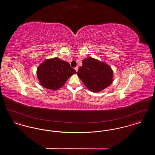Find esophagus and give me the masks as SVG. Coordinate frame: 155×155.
Returning <instances> with one entry per match:
<instances>
[{"label": "esophagus", "mask_w": 155, "mask_h": 155, "mask_svg": "<svg viewBox=\"0 0 155 155\" xmlns=\"http://www.w3.org/2000/svg\"><path fill=\"white\" fill-rule=\"evenodd\" d=\"M74 69H75V70L76 71V72H77V71H78V67L77 66L76 67H75Z\"/></svg>", "instance_id": "obj_1"}]
</instances>
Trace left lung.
Segmentation results:
<instances>
[{
    "instance_id": "8db88e82",
    "label": "left lung",
    "mask_w": 155,
    "mask_h": 155,
    "mask_svg": "<svg viewBox=\"0 0 155 155\" xmlns=\"http://www.w3.org/2000/svg\"><path fill=\"white\" fill-rule=\"evenodd\" d=\"M82 62L77 75L89 91L99 92L110 85L113 81V71L109 65L91 57Z\"/></svg>"
}]
</instances>
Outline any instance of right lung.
Listing matches in <instances>:
<instances>
[{
  "label": "right lung",
  "instance_id": "add662e5",
  "mask_svg": "<svg viewBox=\"0 0 155 155\" xmlns=\"http://www.w3.org/2000/svg\"><path fill=\"white\" fill-rule=\"evenodd\" d=\"M76 71L70 64L58 58L46 59L37 68L39 84L45 88L58 90Z\"/></svg>",
  "mask_w": 155,
  "mask_h": 155
}]
</instances>
